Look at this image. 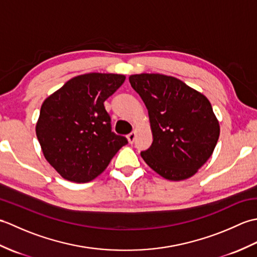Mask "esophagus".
Returning <instances> with one entry per match:
<instances>
[{"instance_id":"1","label":"esophagus","mask_w":257,"mask_h":257,"mask_svg":"<svg viewBox=\"0 0 257 257\" xmlns=\"http://www.w3.org/2000/svg\"><path fill=\"white\" fill-rule=\"evenodd\" d=\"M127 139H128V143L133 145L135 143V139H136V132H133L132 134H129L127 136Z\"/></svg>"}]
</instances>
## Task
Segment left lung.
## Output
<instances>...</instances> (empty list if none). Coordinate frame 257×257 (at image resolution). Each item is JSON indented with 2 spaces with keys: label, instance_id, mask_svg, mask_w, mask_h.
I'll return each instance as SVG.
<instances>
[{
  "label": "left lung",
  "instance_id": "8db88e82",
  "mask_svg": "<svg viewBox=\"0 0 257 257\" xmlns=\"http://www.w3.org/2000/svg\"><path fill=\"white\" fill-rule=\"evenodd\" d=\"M148 109L154 141L141 157L171 181L192 177L212 156L220 124L209 99L182 80L161 74L129 77Z\"/></svg>",
  "mask_w": 257,
  "mask_h": 257
}]
</instances>
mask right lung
Returning <instances> with one entry per match:
<instances>
[{"label":"right lung","instance_id":"obj_1","mask_svg":"<svg viewBox=\"0 0 257 257\" xmlns=\"http://www.w3.org/2000/svg\"><path fill=\"white\" fill-rule=\"evenodd\" d=\"M124 79L118 74L79 75L43 102L36 136L45 159L64 179L91 181L128 144L127 138L111 132L103 106Z\"/></svg>","mask_w":257,"mask_h":257}]
</instances>
